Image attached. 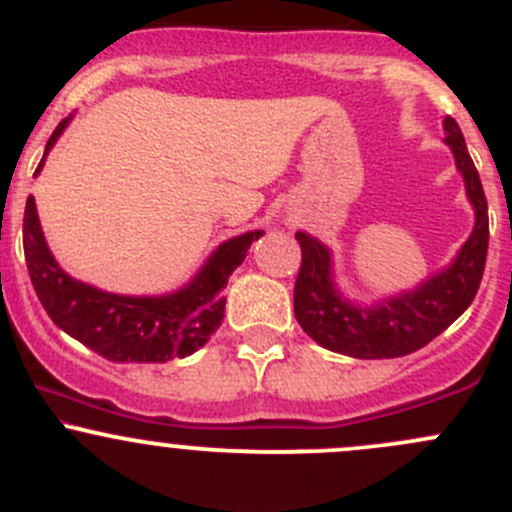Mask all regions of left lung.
I'll use <instances>...</instances> for the list:
<instances>
[{
  "label": "left lung",
  "mask_w": 512,
  "mask_h": 512,
  "mask_svg": "<svg viewBox=\"0 0 512 512\" xmlns=\"http://www.w3.org/2000/svg\"><path fill=\"white\" fill-rule=\"evenodd\" d=\"M443 131L476 215L471 235L446 267L416 287L366 304L339 287L334 252L309 232H297L302 267L294 285V317L319 347L354 359H396L426 347L471 307L488 255V203L466 138L451 116L443 118Z\"/></svg>",
  "instance_id": "1"
}]
</instances>
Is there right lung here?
I'll return each instance as SVG.
<instances>
[{
  "label": "right lung",
  "mask_w": 512,
  "mask_h": 512,
  "mask_svg": "<svg viewBox=\"0 0 512 512\" xmlns=\"http://www.w3.org/2000/svg\"><path fill=\"white\" fill-rule=\"evenodd\" d=\"M71 118L74 113L54 128L34 178ZM262 235L265 230H247L220 242L200 270L173 292L118 294L76 280L56 262L41 230L34 195L27 198L22 230L29 277L51 322L116 364H165L170 359H185L208 344L210 334L225 317L223 289L227 280L245 262L252 242Z\"/></svg>",
  "instance_id": "add662e5"
}]
</instances>
